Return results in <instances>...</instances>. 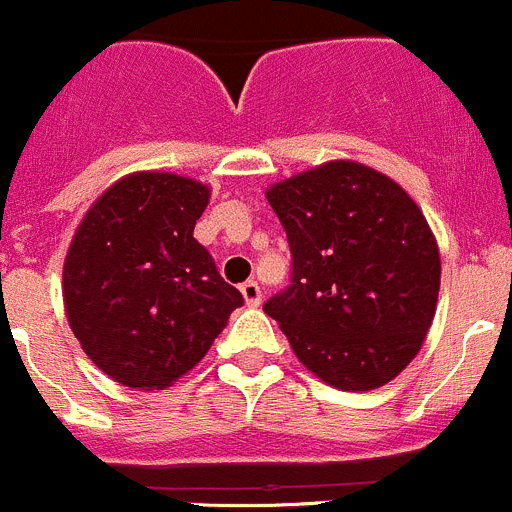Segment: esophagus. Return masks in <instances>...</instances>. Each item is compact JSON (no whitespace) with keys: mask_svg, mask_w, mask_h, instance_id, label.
Masks as SVG:
<instances>
[{"mask_svg":"<svg viewBox=\"0 0 512 512\" xmlns=\"http://www.w3.org/2000/svg\"><path fill=\"white\" fill-rule=\"evenodd\" d=\"M241 293H244L246 306H258L261 303V286L256 281L241 283Z\"/></svg>","mask_w":512,"mask_h":512,"instance_id":"obj_1","label":"esophagus"}]
</instances>
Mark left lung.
<instances>
[{"instance_id":"obj_1","label":"left lung","mask_w":512,"mask_h":512,"mask_svg":"<svg viewBox=\"0 0 512 512\" xmlns=\"http://www.w3.org/2000/svg\"><path fill=\"white\" fill-rule=\"evenodd\" d=\"M291 283L263 303L298 361L341 391L393 381L421 351L440 256L416 201L388 176L331 161L266 191Z\"/></svg>"}]
</instances>
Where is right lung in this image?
<instances>
[{
  "label": "right lung",
  "instance_id": "obj_1",
  "mask_svg": "<svg viewBox=\"0 0 512 512\" xmlns=\"http://www.w3.org/2000/svg\"><path fill=\"white\" fill-rule=\"evenodd\" d=\"M209 189L141 171L104 191L64 261V306L84 353L129 388H166L189 373L231 311L244 306L194 239Z\"/></svg>",
  "mask_w": 512,
  "mask_h": 512
}]
</instances>
